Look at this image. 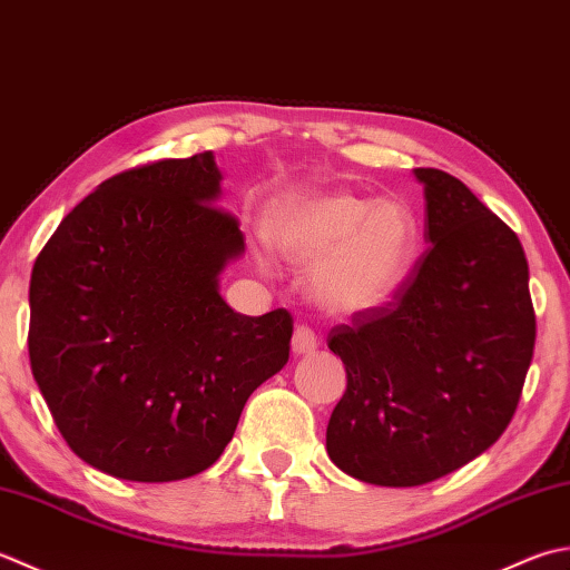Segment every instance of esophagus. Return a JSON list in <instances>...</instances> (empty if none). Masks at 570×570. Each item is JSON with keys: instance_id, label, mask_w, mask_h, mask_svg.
Masks as SVG:
<instances>
[{"instance_id": "esophagus-1", "label": "esophagus", "mask_w": 570, "mask_h": 570, "mask_svg": "<svg viewBox=\"0 0 570 570\" xmlns=\"http://www.w3.org/2000/svg\"><path fill=\"white\" fill-rule=\"evenodd\" d=\"M317 350V336L305 324H299L293 332V354L295 356H305Z\"/></svg>"}]
</instances>
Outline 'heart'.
I'll return each instance as SVG.
<instances>
[{
	"label": "heart",
	"instance_id": "b5f03b06",
	"mask_svg": "<svg viewBox=\"0 0 570 570\" xmlns=\"http://www.w3.org/2000/svg\"><path fill=\"white\" fill-rule=\"evenodd\" d=\"M271 248L309 265V299L330 315L354 317L396 295L417 253V220L409 204L354 191L295 194L265 218Z\"/></svg>",
	"mask_w": 570,
	"mask_h": 570
}]
</instances>
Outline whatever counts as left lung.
<instances>
[{
	"mask_svg": "<svg viewBox=\"0 0 570 570\" xmlns=\"http://www.w3.org/2000/svg\"><path fill=\"white\" fill-rule=\"evenodd\" d=\"M413 174L428 250L391 302L330 332L346 368L330 460L381 487L433 482L492 448L517 411L537 340L514 230L448 171Z\"/></svg>",
	"mask_w": 570,
	"mask_h": 570,
	"instance_id": "obj_1",
	"label": "left lung"
}]
</instances>
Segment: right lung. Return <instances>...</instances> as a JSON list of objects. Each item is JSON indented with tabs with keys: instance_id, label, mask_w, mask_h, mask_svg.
<instances>
[{
	"instance_id": "right-lung-1",
	"label": "right lung",
	"mask_w": 570,
	"mask_h": 570,
	"mask_svg": "<svg viewBox=\"0 0 570 570\" xmlns=\"http://www.w3.org/2000/svg\"><path fill=\"white\" fill-rule=\"evenodd\" d=\"M220 179L214 153L115 174L33 263V379L68 448L112 478L212 468L250 393L287 364L293 317L220 297V273L246 253L214 206Z\"/></svg>"
}]
</instances>
